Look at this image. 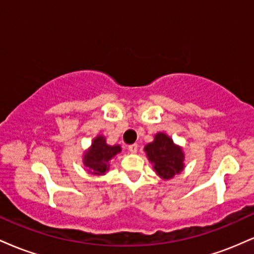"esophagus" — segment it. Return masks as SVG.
<instances>
[{"label": "esophagus", "instance_id": "obj_1", "mask_svg": "<svg viewBox=\"0 0 254 254\" xmlns=\"http://www.w3.org/2000/svg\"><path fill=\"white\" fill-rule=\"evenodd\" d=\"M137 148H138V145H137L136 143H133V144H130V145H129V148H127V149H129L130 153L135 154L136 151H137Z\"/></svg>", "mask_w": 254, "mask_h": 254}]
</instances>
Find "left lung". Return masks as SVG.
<instances>
[{"mask_svg": "<svg viewBox=\"0 0 254 254\" xmlns=\"http://www.w3.org/2000/svg\"><path fill=\"white\" fill-rule=\"evenodd\" d=\"M144 150L154 164V170L164 179H171L183 171V151L165 133H157L153 143L145 145Z\"/></svg>", "mask_w": 254, "mask_h": 254, "instance_id": "1", "label": "left lung"}]
</instances>
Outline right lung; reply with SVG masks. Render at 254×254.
I'll return each mask as SVG.
<instances>
[{"label":"right lung","mask_w":254,"mask_h":254,"mask_svg":"<svg viewBox=\"0 0 254 254\" xmlns=\"http://www.w3.org/2000/svg\"><path fill=\"white\" fill-rule=\"evenodd\" d=\"M121 150L119 145H109L105 137L98 136L93 141L88 153L84 154L83 162L90 173L100 176L109 170V161L121 153Z\"/></svg>","instance_id":"add662e5"}]
</instances>
